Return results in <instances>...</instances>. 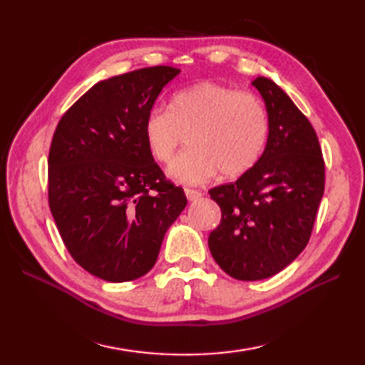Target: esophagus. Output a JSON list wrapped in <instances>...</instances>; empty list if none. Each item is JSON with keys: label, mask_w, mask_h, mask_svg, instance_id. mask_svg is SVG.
<instances>
[{"label": "esophagus", "mask_w": 365, "mask_h": 365, "mask_svg": "<svg viewBox=\"0 0 365 365\" xmlns=\"http://www.w3.org/2000/svg\"><path fill=\"white\" fill-rule=\"evenodd\" d=\"M185 195H187V199H188V200H196V199H199L200 196H202V192H200L199 190L185 188Z\"/></svg>", "instance_id": "34e87169"}]
</instances>
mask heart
<instances>
[{
    "mask_svg": "<svg viewBox=\"0 0 365 365\" xmlns=\"http://www.w3.org/2000/svg\"><path fill=\"white\" fill-rule=\"evenodd\" d=\"M269 118L265 103L252 92L215 81L177 91L168 111L153 108L144 120L150 157L168 165L187 138L188 150L169 168L175 182L195 185L220 170L234 178L252 169L265 152Z\"/></svg>",
    "mask_w": 365,
    "mask_h": 365,
    "instance_id": "1",
    "label": "heart"
}]
</instances>
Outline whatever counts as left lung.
<instances>
[{"label":"left lung","mask_w":365,"mask_h":365,"mask_svg":"<svg viewBox=\"0 0 365 365\" xmlns=\"http://www.w3.org/2000/svg\"><path fill=\"white\" fill-rule=\"evenodd\" d=\"M252 86L269 118L265 152L237 182L208 191L221 208L208 247L240 281L274 276L298 257L324 191V160L312 123L276 83L259 76Z\"/></svg>","instance_id":"obj_1"}]
</instances>
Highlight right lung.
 Segmentation results:
<instances>
[{"instance_id": "obj_1", "label": "right lung", "mask_w": 365, "mask_h": 365, "mask_svg": "<svg viewBox=\"0 0 365 365\" xmlns=\"http://www.w3.org/2000/svg\"><path fill=\"white\" fill-rule=\"evenodd\" d=\"M178 73L155 66L100 81L54 130L50 210L73 260L103 281H133L150 271L187 205L144 141L147 113Z\"/></svg>"}]
</instances>
